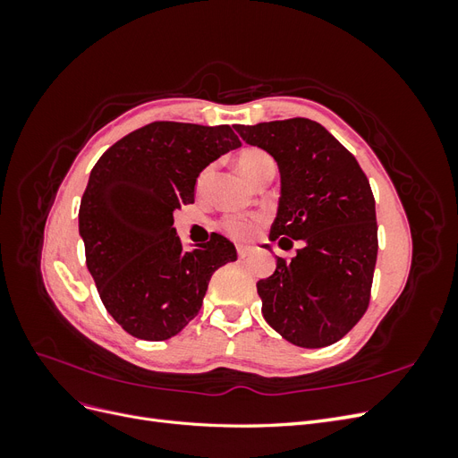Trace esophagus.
Returning <instances> with one entry per match:
<instances>
[{"instance_id":"1","label":"esophagus","mask_w":458,"mask_h":458,"mask_svg":"<svg viewBox=\"0 0 458 458\" xmlns=\"http://www.w3.org/2000/svg\"><path fill=\"white\" fill-rule=\"evenodd\" d=\"M250 248H248V246H242V244H239L237 246V254H239V258H248V256H250Z\"/></svg>"}]
</instances>
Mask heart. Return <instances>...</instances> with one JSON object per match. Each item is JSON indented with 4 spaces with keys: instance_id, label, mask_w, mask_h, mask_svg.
<instances>
[{
    "instance_id": "b5f03b06",
    "label": "heart",
    "mask_w": 458,
    "mask_h": 458,
    "mask_svg": "<svg viewBox=\"0 0 458 458\" xmlns=\"http://www.w3.org/2000/svg\"><path fill=\"white\" fill-rule=\"evenodd\" d=\"M237 168L248 179V182H256L266 172L275 170V162L266 150L250 147L244 148L237 155ZM259 225V217H242V216H231L224 219V229L231 234L233 239H248Z\"/></svg>"
}]
</instances>
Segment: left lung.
<instances>
[{"mask_svg":"<svg viewBox=\"0 0 458 458\" xmlns=\"http://www.w3.org/2000/svg\"><path fill=\"white\" fill-rule=\"evenodd\" d=\"M267 150L281 172L279 210L269 239L303 246L258 281L263 318L290 344L325 348L369 308L378 254L377 208L361 165L321 123L308 118L234 126Z\"/></svg>","mask_w":458,"mask_h":458,"instance_id":"1","label":"left lung"}]
</instances>
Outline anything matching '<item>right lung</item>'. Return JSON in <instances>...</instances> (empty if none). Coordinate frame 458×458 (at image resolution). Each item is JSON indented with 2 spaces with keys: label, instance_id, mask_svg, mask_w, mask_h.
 Returning a JSON list of instances; mask_svg holds the SVG:
<instances>
[{
  "label": "right lung",
  "instance_id": "add662e5",
  "mask_svg": "<svg viewBox=\"0 0 458 458\" xmlns=\"http://www.w3.org/2000/svg\"><path fill=\"white\" fill-rule=\"evenodd\" d=\"M237 147L229 126L152 122L93 165L80 237L103 306L128 335L175 336L199 315L214 271L237 259L234 244L217 233L185 252L174 229V212L195 202L200 172Z\"/></svg>",
  "mask_w": 458,
  "mask_h": 458
}]
</instances>
